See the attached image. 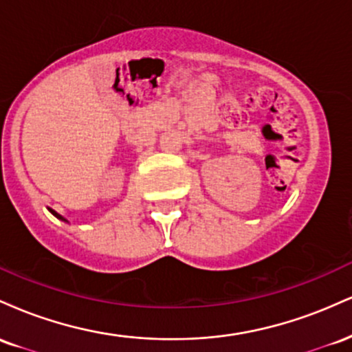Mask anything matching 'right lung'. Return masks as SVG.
Instances as JSON below:
<instances>
[{"label": "right lung", "mask_w": 352, "mask_h": 352, "mask_svg": "<svg viewBox=\"0 0 352 352\" xmlns=\"http://www.w3.org/2000/svg\"><path fill=\"white\" fill-rule=\"evenodd\" d=\"M47 210H50V212H51V213H52V215H54L56 218H59V220H60V221H66V223H69V221H67V220H66V218H64L63 215H59V213H58V212H54V210H52V208H47Z\"/></svg>", "instance_id": "right-lung-1"}]
</instances>
